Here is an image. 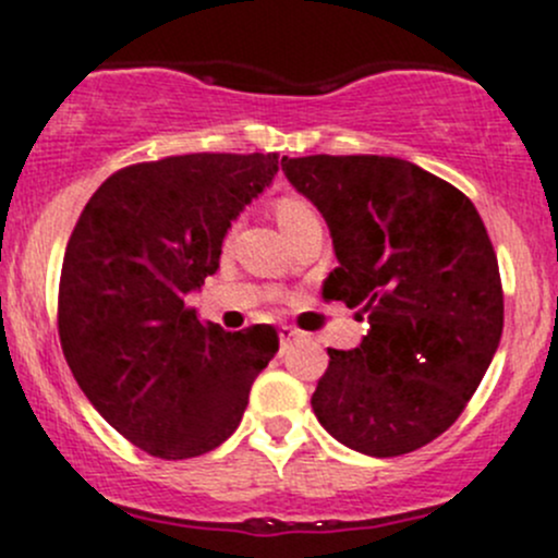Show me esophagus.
I'll return each instance as SVG.
<instances>
[{
    "label": "esophagus",
    "instance_id": "1",
    "mask_svg": "<svg viewBox=\"0 0 558 558\" xmlns=\"http://www.w3.org/2000/svg\"><path fill=\"white\" fill-rule=\"evenodd\" d=\"M278 337H280V345H289V342L291 340H294V337H296V331L294 329H291V326H280V329H278Z\"/></svg>",
    "mask_w": 558,
    "mask_h": 558
}]
</instances>
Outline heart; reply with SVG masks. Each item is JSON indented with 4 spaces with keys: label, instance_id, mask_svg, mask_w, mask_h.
Listing matches in <instances>:
<instances>
[{
    "label": "heart",
    "instance_id": "heart-1",
    "mask_svg": "<svg viewBox=\"0 0 558 558\" xmlns=\"http://www.w3.org/2000/svg\"><path fill=\"white\" fill-rule=\"evenodd\" d=\"M275 216H278V223L283 232H291V229L318 218L311 202L300 199V196H283V199H278V205H275Z\"/></svg>",
    "mask_w": 558,
    "mask_h": 558
}]
</instances>
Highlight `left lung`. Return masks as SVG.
<instances>
[{
	"label": "left lung",
	"instance_id": "1",
	"mask_svg": "<svg viewBox=\"0 0 558 558\" xmlns=\"http://www.w3.org/2000/svg\"><path fill=\"white\" fill-rule=\"evenodd\" d=\"M324 216L337 269L326 300L367 318L359 348H329L315 418L364 456H402L440 437L486 375L502 337L497 253L475 205L393 156L280 161Z\"/></svg>",
	"mask_w": 558,
	"mask_h": 558
}]
</instances>
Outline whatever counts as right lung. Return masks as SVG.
I'll use <instances>...</instances> for the list:
<instances>
[{"mask_svg": "<svg viewBox=\"0 0 558 558\" xmlns=\"http://www.w3.org/2000/svg\"><path fill=\"white\" fill-rule=\"evenodd\" d=\"M275 174L278 154L167 156L110 174L77 218L59 283L61 348L88 402L145 453L221 446L278 353L269 324L227 331L185 305Z\"/></svg>", "mask_w": 558, "mask_h": 558, "instance_id": "obj_1", "label": "right lung"}]
</instances>
